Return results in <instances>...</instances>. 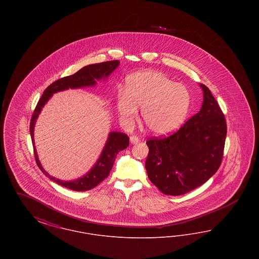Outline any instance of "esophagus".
<instances>
[{
    "label": "esophagus",
    "instance_id": "obj_1",
    "mask_svg": "<svg viewBox=\"0 0 259 259\" xmlns=\"http://www.w3.org/2000/svg\"><path fill=\"white\" fill-rule=\"evenodd\" d=\"M139 142H140V139H139L137 136H131V137H130V143H131V144L135 145V144H138Z\"/></svg>",
    "mask_w": 259,
    "mask_h": 259
}]
</instances>
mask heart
<instances>
[{
	"label": "heart",
	"mask_w": 259,
	"mask_h": 259,
	"mask_svg": "<svg viewBox=\"0 0 259 259\" xmlns=\"http://www.w3.org/2000/svg\"><path fill=\"white\" fill-rule=\"evenodd\" d=\"M190 92L183 83L174 82L157 71L131 74L126 81L125 92L116 97V109L120 120L133 123L141 108L142 119L156 135L170 134L181 127L188 114Z\"/></svg>",
	"instance_id": "b5f03b06"
}]
</instances>
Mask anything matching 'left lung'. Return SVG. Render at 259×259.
Returning a JSON list of instances; mask_svg holds the SVG:
<instances>
[{
	"mask_svg": "<svg viewBox=\"0 0 259 259\" xmlns=\"http://www.w3.org/2000/svg\"><path fill=\"white\" fill-rule=\"evenodd\" d=\"M201 110L175 134L147 142L148 179L166 195H183L205 184L219 170L226 138L224 114L209 88Z\"/></svg>",
	"mask_w": 259,
	"mask_h": 259,
	"instance_id": "left-lung-1",
	"label": "left lung"
}]
</instances>
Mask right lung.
<instances>
[{
  "label": "right lung",
  "instance_id": "1",
  "mask_svg": "<svg viewBox=\"0 0 259 259\" xmlns=\"http://www.w3.org/2000/svg\"><path fill=\"white\" fill-rule=\"evenodd\" d=\"M119 63L120 62L118 60H114V61L103 62V63L85 66L75 74L63 77L51 83L50 87L45 90L44 94L38 100L37 107L31 118L30 134L32 138L37 165L40 169V171L52 182L74 191L90 190L95 186H97L101 182H103L109 176L117 153L129 146V137L126 134L121 132H114V131L110 132L106 145L103 148L95 165L81 178H78L74 181H62L54 177H51L50 174L42 168L37 157V149L35 147V140H34V128H35V124L38 117V114L40 113L45 105L48 103V101L51 98V96L54 93L67 90L69 88L76 89V88L95 87L97 83V80L107 79L110 76V74L118 67Z\"/></svg>",
  "mask_w": 259,
  "mask_h": 259
}]
</instances>
